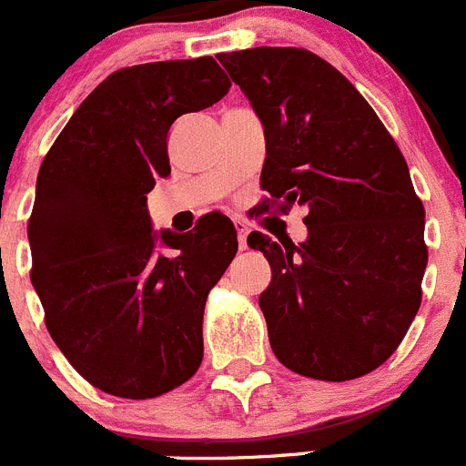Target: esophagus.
Returning <instances> with one entry per match:
<instances>
[{
	"label": "esophagus",
	"mask_w": 466,
	"mask_h": 466,
	"mask_svg": "<svg viewBox=\"0 0 466 466\" xmlns=\"http://www.w3.org/2000/svg\"><path fill=\"white\" fill-rule=\"evenodd\" d=\"M236 230H238V242H240V249H247V236H249V228H247L242 221H236Z\"/></svg>",
	"instance_id": "esophagus-1"
}]
</instances>
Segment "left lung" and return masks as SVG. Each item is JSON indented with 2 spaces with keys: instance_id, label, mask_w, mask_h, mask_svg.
Instances as JSON below:
<instances>
[{
  "instance_id": "obj_1",
  "label": "left lung",
  "mask_w": 466,
  "mask_h": 466,
  "mask_svg": "<svg viewBox=\"0 0 466 466\" xmlns=\"http://www.w3.org/2000/svg\"><path fill=\"white\" fill-rule=\"evenodd\" d=\"M266 135L261 187L306 205L308 238L247 245L268 258L258 296L275 357L315 380H352L390 360L418 315L425 208L371 105L306 48L221 53Z\"/></svg>"
}]
</instances>
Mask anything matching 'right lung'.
Here are the masks:
<instances>
[{
  "label": "right lung",
  "instance_id": "add662e5",
  "mask_svg": "<svg viewBox=\"0 0 466 466\" xmlns=\"http://www.w3.org/2000/svg\"><path fill=\"white\" fill-rule=\"evenodd\" d=\"M230 88L214 57L109 74L74 111L36 177L27 238L46 329L102 392L151 399L203 361L209 289L238 252L228 217L154 230L147 193L170 175L167 133Z\"/></svg>",
  "mask_w": 466,
  "mask_h": 466
}]
</instances>
